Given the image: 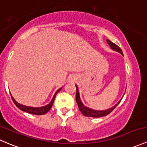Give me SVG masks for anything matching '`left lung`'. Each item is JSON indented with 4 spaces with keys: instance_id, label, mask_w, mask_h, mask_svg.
<instances>
[{
    "instance_id": "1",
    "label": "left lung",
    "mask_w": 147,
    "mask_h": 147,
    "mask_svg": "<svg viewBox=\"0 0 147 147\" xmlns=\"http://www.w3.org/2000/svg\"><path fill=\"white\" fill-rule=\"evenodd\" d=\"M107 43L109 44V46L111 47V48L113 49L114 50H116V51L119 52V53H121V55H123L122 51H121V48L116 45V44L113 43L112 42H111L109 40H107ZM76 86V102L77 104L78 105V107H79L80 111L82 112V114L84 116L86 117H105L107 116V115H109V113L112 112L114 109H115L117 106L118 105V104L119 103L120 101L115 106H114L113 107L110 108V109H108L107 110H104V111H97V110H94V109H90L88 107H86L85 106L83 105V104L81 102L80 98V94H79V92H78V86Z\"/></svg>"
}]
</instances>
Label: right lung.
Segmentation results:
<instances>
[{
  "mask_svg": "<svg viewBox=\"0 0 147 147\" xmlns=\"http://www.w3.org/2000/svg\"><path fill=\"white\" fill-rule=\"evenodd\" d=\"M61 89L62 88L59 89V90L56 92L55 94V95H54V97H53V100H52V101L50 102V103L49 104V105H46V106H45V107H30L24 106V105H20L19 103H18V102H16L14 99H13V97H12V96H11V98H12V100H13V102H14L15 105H16V107H17L18 108H19L20 110L24 111V112H28V113L32 114V115H45V114L47 113V112H48L50 109H51L52 106H53V102H54L56 94H57V93L60 91V90H61Z\"/></svg>",
  "mask_w": 147,
  "mask_h": 147,
  "instance_id": "right-lung-1",
  "label": "right lung"
}]
</instances>
